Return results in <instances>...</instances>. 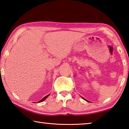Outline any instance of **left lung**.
Wrapping results in <instances>:
<instances>
[{
	"mask_svg": "<svg viewBox=\"0 0 129 129\" xmlns=\"http://www.w3.org/2000/svg\"><path fill=\"white\" fill-rule=\"evenodd\" d=\"M82 97V99H84V100H85V101H87V102H90V101H88V100H86V99H84V97Z\"/></svg>",
	"mask_w": 129,
	"mask_h": 129,
	"instance_id": "8db88e82",
	"label": "left lung"
}]
</instances>
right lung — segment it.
I'll return each instance as SVG.
<instances>
[{"instance_id":"add662e5","label":"right lung","mask_w":129,"mask_h":129,"mask_svg":"<svg viewBox=\"0 0 129 129\" xmlns=\"http://www.w3.org/2000/svg\"><path fill=\"white\" fill-rule=\"evenodd\" d=\"M50 95V94H49L48 95H46V96H45V97H44V98H43V99H41V100H40V101H38V102H39H39H43V101H44V100H45V99H47V98L48 97V96Z\"/></svg>"}]
</instances>
